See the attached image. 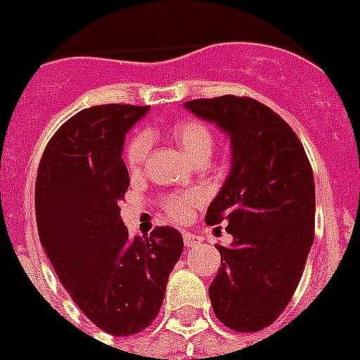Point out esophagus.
Here are the masks:
<instances>
[{
    "label": "esophagus",
    "mask_w": 360,
    "mask_h": 360,
    "mask_svg": "<svg viewBox=\"0 0 360 360\" xmlns=\"http://www.w3.org/2000/svg\"><path fill=\"white\" fill-rule=\"evenodd\" d=\"M183 243L186 247H196L202 243V238L198 234H192V232H183Z\"/></svg>",
    "instance_id": "1"
}]
</instances>
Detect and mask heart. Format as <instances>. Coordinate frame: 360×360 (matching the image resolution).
I'll return each mask as SVG.
<instances>
[{"mask_svg":"<svg viewBox=\"0 0 360 360\" xmlns=\"http://www.w3.org/2000/svg\"><path fill=\"white\" fill-rule=\"evenodd\" d=\"M172 137L179 145L191 160L205 162L213 150V134L204 122L194 119H181L172 126ZM150 150V137L147 134H137L130 139L126 147V164L130 169H139L147 160ZM202 202V194L198 191L181 192V194H169L162 200V207L166 215L174 221H185L191 215V210Z\"/></svg>","mask_w":360,"mask_h":360,"instance_id":"1","label":"heart"}]
</instances>
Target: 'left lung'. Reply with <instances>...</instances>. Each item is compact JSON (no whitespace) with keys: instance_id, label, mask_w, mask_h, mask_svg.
Returning a JSON list of instances; mask_svg holds the SVG:
<instances>
[{"instance_id":"1","label":"left lung","mask_w":360,"mask_h":360,"mask_svg":"<svg viewBox=\"0 0 360 360\" xmlns=\"http://www.w3.org/2000/svg\"><path fill=\"white\" fill-rule=\"evenodd\" d=\"M230 137L232 166L205 213L229 223L234 241L217 245L221 268L210 287L217 319L257 333L287 308L300 283L315 229V183L306 150L270 107L240 96L186 101Z\"/></svg>"}]
</instances>
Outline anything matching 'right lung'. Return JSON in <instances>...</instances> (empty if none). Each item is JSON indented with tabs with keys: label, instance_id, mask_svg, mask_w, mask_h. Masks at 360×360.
<instances>
[{
	"label": "right lung",
	"instance_id": "add662e5",
	"mask_svg": "<svg viewBox=\"0 0 360 360\" xmlns=\"http://www.w3.org/2000/svg\"><path fill=\"white\" fill-rule=\"evenodd\" d=\"M147 105L82 109L51 137L35 181L41 245L81 311L113 336L141 333L155 321L183 236L156 226L130 238L119 202L130 186L122 160L126 131Z\"/></svg>",
	"mask_w": 360,
	"mask_h": 360
}]
</instances>
